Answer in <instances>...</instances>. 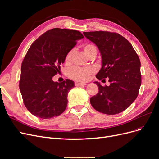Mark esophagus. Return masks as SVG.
I'll use <instances>...</instances> for the list:
<instances>
[{
	"instance_id": "34e87169",
	"label": "esophagus",
	"mask_w": 159,
	"mask_h": 159,
	"mask_svg": "<svg viewBox=\"0 0 159 159\" xmlns=\"http://www.w3.org/2000/svg\"><path fill=\"white\" fill-rule=\"evenodd\" d=\"M86 84V83H80V82H75V85H76V86H82V85H85Z\"/></svg>"
}]
</instances>
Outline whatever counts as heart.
I'll use <instances>...</instances> for the list:
<instances>
[{"label": "heart", "mask_w": 159, "mask_h": 159, "mask_svg": "<svg viewBox=\"0 0 159 159\" xmlns=\"http://www.w3.org/2000/svg\"><path fill=\"white\" fill-rule=\"evenodd\" d=\"M85 53L89 57L92 56L93 54H97V49L95 46L90 43L85 44L83 46ZM73 50H70L68 52L65 57L66 63H69L71 60ZM94 72V69L91 67H86V68H80V67H73L68 71L69 78L76 81H85L88 79L90 75Z\"/></svg>", "instance_id": "b5f03b06"}]
</instances>
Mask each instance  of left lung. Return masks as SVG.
<instances>
[{
    "instance_id": "obj_1",
    "label": "left lung",
    "mask_w": 159,
    "mask_h": 159,
    "mask_svg": "<svg viewBox=\"0 0 159 159\" xmlns=\"http://www.w3.org/2000/svg\"><path fill=\"white\" fill-rule=\"evenodd\" d=\"M84 34L98 46L102 55V66L96 78L99 80L108 78L110 83L103 87L95 81L99 91L90 98L91 105L104 114L121 113L139 94L141 84L139 57L131 43L118 33L95 31Z\"/></svg>"
}]
</instances>
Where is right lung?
Returning <instances> with one entry per match:
<instances>
[{"label":"right lung","mask_w":159,"mask_h":159,"mask_svg":"<svg viewBox=\"0 0 159 159\" xmlns=\"http://www.w3.org/2000/svg\"><path fill=\"white\" fill-rule=\"evenodd\" d=\"M84 38L78 30L53 28L42 34L28 49L21 65L19 88L26 109L39 118L50 119L63 113L73 81L54 82L65 57Z\"/></svg>","instance_id":"add662e5"}]
</instances>
